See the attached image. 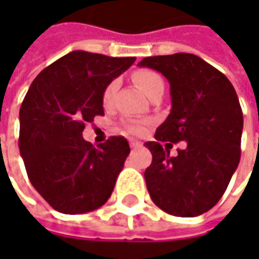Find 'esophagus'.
Instances as JSON below:
<instances>
[{
  "instance_id": "34e87169",
  "label": "esophagus",
  "mask_w": 259,
  "mask_h": 259,
  "mask_svg": "<svg viewBox=\"0 0 259 259\" xmlns=\"http://www.w3.org/2000/svg\"><path fill=\"white\" fill-rule=\"evenodd\" d=\"M130 145H131V148H141V147H143V143H140V141H135V140H133V141L130 143Z\"/></svg>"
}]
</instances>
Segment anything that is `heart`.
<instances>
[{
    "label": "heart",
    "instance_id": "b5f03b06",
    "mask_svg": "<svg viewBox=\"0 0 259 259\" xmlns=\"http://www.w3.org/2000/svg\"><path fill=\"white\" fill-rule=\"evenodd\" d=\"M134 82L138 85V88L144 92V94H150L154 88L158 85H163V79L158 73H155L153 70H148V69H140V70H135L134 75H133ZM116 88H118V80H111L106 88L104 89V94H102V104L105 106H109L112 104V99H114V95L116 92ZM122 126L126 133L130 134H141L144 131L145 124L141 121H137V119H126L122 122Z\"/></svg>",
    "mask_w": 259,
    "mask_h": 259
}]
</instances>
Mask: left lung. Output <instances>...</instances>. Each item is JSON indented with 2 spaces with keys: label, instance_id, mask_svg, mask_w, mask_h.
Listing matches in <instances>:
<instances>
[{
  "label": "left lung",
  "instance_id": "8db88e82",
  "mask_svg": "<svg viewBox=\"0 0 259 259\" xmlns=\"http://www.w3.org/2000/svg\"><path fill=\"white\" fill-rule=\"evenodd\" d=\"M138 66L164 75L171 96L155 141L145 143L153 154L144 173L148 193L167 213L199 216L221 200L239 164L244 116L238 95L222 72L196 55L153 56ZM180 141L186 147L171 157L169 143Z\"/></svg>",
  "mask_w": 259,
  "mask_h": 259
}]
</instances>
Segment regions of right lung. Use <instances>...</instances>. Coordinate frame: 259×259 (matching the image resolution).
<instances>
[{
  "label": "right lung",
  "mask_w": 259,
  "mask_h": 259,
  "mask_svg": "<svg viewBox=\"0 0 259 259\" xmlns=\"http://www.w3.org/2000/svg\"><path fill=\"white\" fill-rule=\"evenodd\" d=\"M134 62L75 50L43 69L28 88L20 108V153L31 184L60 213L92 212L111 197L130 144L111 137L95 148L82 133L104 115L106 85Z\"/></svg>",
  "instance_id": "right-lung-1"
}]
</instances>
